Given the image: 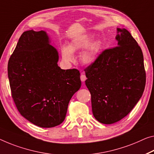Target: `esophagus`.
Wrapping results in <instances>:
<instances>
[{"instance_id": "34e87169", "label": "esophagus", "mask_w": 154, "mask_h": 154, "mask_svg": "<svg viewBox=\"0 0 154 154\" xmlns=\"http://www.w3.org/2000/svg\"><path fill=\"white\" fill-rule=\"evenodd\" d=\"M86 79H87L86 75H85L84 72H82V74H81V75H80V80H81V81L82 82H85V80H86Z\"/></svg>"}]
</instances>
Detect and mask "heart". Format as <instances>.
<instances>
[{"label": "heart", "mask_w": 154, "mask_h": 154, "mask_svg": "<svg viewBox=\"0 0 154 154\" xmlns=\"http://www.w3.org/2000/svg\"><path fill=\"white\" fill-rule=\"evenodd\" d=\"M91 38L89 36H84L72 42L69 47H63L62 49L63 58L65 62L70 63L74 60L72 52L83 49L89 45ZM100 50V44L98 42H93L80 56V60L84 64L90 65L93 63L98 56Z\"/></svg>", "instance_id": "b5f03b06"}]
</instances>
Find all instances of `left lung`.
I'll list each match as a JSON object with an SVG mask.
<instances>
[{"instance_id": "obj_1", "label": "left lung", "mask_w": 154, "mask_h": 154, "mask_svg": "<svg viewBox=\"0 0 154 154\" xmlns=\"http://www.w3.org/2000/svg\"><path fill=\"white\" fill-rule=\"evenodd\" d=\"M116 47L104 50L85 69L94 116L109 125L133 109L145 90L143 51L126 29H117Z\"/></svg>"}]
</instances>
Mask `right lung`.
Segmentation results:
<instances>
[{
    "label": "right lung",
    "instance_id": "obj_1",
    "mask_svg": "<svg viewBox=\"0 0 154 154\" xmlns=\"http://www.w3.org/2000/svg\"><path fill=\"white\" fill-rule=\"evenodd\" d=\"M58 54L45 32L26 31L8 62L11 96L21 115L37 126L50 128L65 120L73 95L81 87L76 69H62Z\"/></svg>",
    "mask_w": 154,
    "mask_h": 154
}]
</instances>
